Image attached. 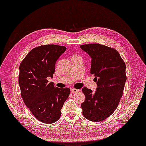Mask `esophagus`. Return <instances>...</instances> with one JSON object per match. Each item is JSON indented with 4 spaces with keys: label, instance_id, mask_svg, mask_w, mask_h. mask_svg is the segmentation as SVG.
<instances>
[{
    "label": "esophagus",
    "instance_id": "1",
    "mask_svg": "<svg viewBox=\"0 0 146 146\" xmlns=\"http://www.w3.org/2000/svg\"><path fill=\"white\" fill-rule=\"evenodd\" d=\"M79 90L76 89V88H71V92L72 93H75V92H78Z\"/></svg>",
    "mask_w": 146,
    "mask_h": 146
}]
</instances>
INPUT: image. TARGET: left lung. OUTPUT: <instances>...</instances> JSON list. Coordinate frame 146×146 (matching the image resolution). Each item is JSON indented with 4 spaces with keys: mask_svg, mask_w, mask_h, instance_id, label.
<instances>
[{
    "mask_svg": "<svg viewBox=\"0 0 146 146\" xmlns=\"http://www.w3.org/2000/svg\"><path fill=\"white\" fill-rule=\"evenodd\" d=\"M91 58L90 74L97 84L95 92L84 87L83 115L91 121H101L113 114L123 95L127 77L125 64L116 50L92 43L80 45Z\"/></svg>",
    "mask_w": 146,
    "mask_h": 146,
    "instance_id": "obj_1",
    "label": "left lung"
}]
</instances>
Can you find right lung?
I'll return each mask as SVG.
<instances>
[{"label": "right lung", "instance_id": "add662e5", "mask_svg": "<svg viewBox=\"0 0 146 146\" xmlns=\"http://www.w3.org/2000/svg\"><path fill=\"white\" fill-rule=\"evenodd\" d=\"M66 48L44 45L33 48L19 66V84L23 100L36 119L53 123L61 116V109L70 93L69 88L56 87L48 78H53L55 65Z\"/></svg>", "mask_w": 146, "mask_h": 146}]
</instances>
